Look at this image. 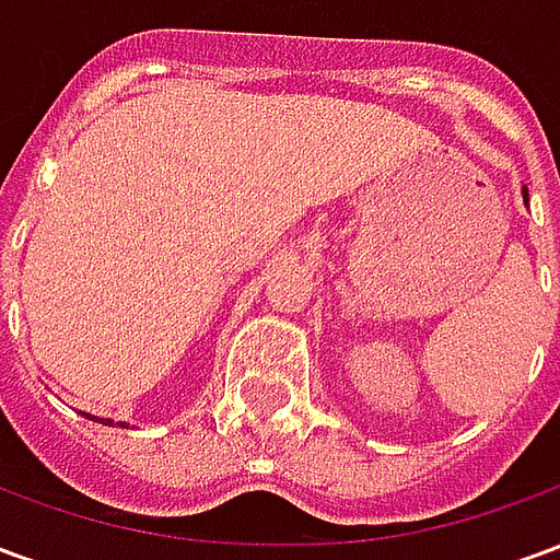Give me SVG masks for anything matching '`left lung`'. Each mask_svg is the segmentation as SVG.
<instances>
[{
  "instance_id": "8db88e82",
  "label": "left lung",
  "mask_w": 560,
  "mask_h": 560,
  "mask_svg": "<svg viewBox=\"0 0 560 560\" xmlns=\"http://www.w3.org/2000/svg\"><path fill=\"white\" fill-rule=\"evenodd\" d=\"M522 191H525V200H528V188H522Z\"/></svg>"
}]
</instances>
